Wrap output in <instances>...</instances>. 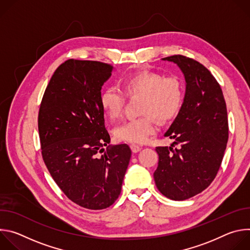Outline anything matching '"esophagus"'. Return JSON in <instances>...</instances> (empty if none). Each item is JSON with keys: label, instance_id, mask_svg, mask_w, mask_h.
I'll list each match as a JSON object with an SVG mask.
<instances>
[{"label": "esophagus", "instance_id": "1", "mask_svg": "<svg viewBox=\"0 0 250 250\" xmlns=\"http://www.w3.org/2000/svg\"><path fill=\"white\" fill-rule=\"evenodd\" d=\"M130 148H131V151L133 153H137V152H139L141 150V147L139 146H136V145H131Z\"/></svg>", "mask_w": 250, "mask_h": 250}]
</instances>
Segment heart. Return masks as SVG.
Here are the masks:
<instances>
[{"instance_id": "1", "label": "heart", "mask_w": 250, "mask_h": 250, "mask_svg": "<svg viewBox=\"0 0 250 250\" xmlns=\"http://www.w3.org/2000/svg\"><path fill=\"white\" fill-rule=\"evenodd\" d=\"M123 87L128 96L142 97L140 112L145 115L116 127L115 136L120 141L145 144L158 130L156 118L162 122L173 119L183 103V85L175 76L165 77L152 71H142L125 78ZM125 101V93L116 86L105 87L100 95L101 108L110 120L122 116Z\"/></svg>"}]
</instances>
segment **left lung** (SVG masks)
Returning a JSON list of instances; mask_svg holds the SVG:
<instances>
[{
	"instance_id": "1",
	"label": "left lung",
	"mask_w": 250,
	"mask_h": 250,
	"mask_svg": "<svg viewBox=\"0 0 250 250\" xmlns=\"http://www.w3.org/2000/svg\"><path fill=\"white\" fill-rule=\"evenodd\" d=\"M162 60L180 68L186 90L181 109L164 134L174 141L169 147L155 148L159 160L153 176L161 194L183 201L203 192L217 176L229 139L227 104L221 86L200 62L183 55Z\"/></svg>"
}]
</instances>
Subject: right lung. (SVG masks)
<instances>
[{"mask_svg":"<svg viewBox=\"0 0 250 250\" xmlns=\"http://www.w3.org/2000/svg\"><path fill=\"white\" fill-rule=\"evenodd\" d=\"M113 71L99 61H65L52 75L40 108L43 161L67 198L89 209L116 202L131 156L127 145L104 149L111 137L100 95Z\"/></svg>","mask_w":250,"mask_h":250,"instance_id":"right-lung-1","label":"right lung"}]
</instances>
